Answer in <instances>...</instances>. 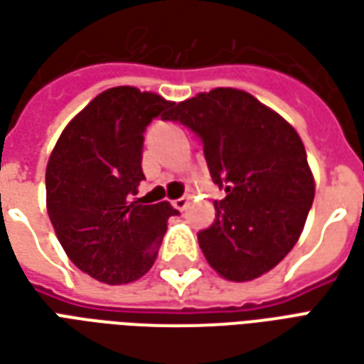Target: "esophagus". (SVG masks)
<instances>
[{
	"label": "esophagus",
	"mask_w": 364,
	"mask_h": 364,
	"mask_svg": "<svg viewBox=\"0 0 364 364\" xmlns=\"http://www.w3.org/2000/svg\"><path fill=\"white\" fill-rule=\"evenodd\" d=\"M171 205H173V208H177V210H185V208H187V205H189V197L175 198Z\"/></svg>",
	"instance_id": "esophagus-1"
}]
</instances>
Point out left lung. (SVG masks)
Wrapping results in <instances>:
<instances>
[{
  "label": "left lung",
  "instance_id": "left-lung-1",
  "mask_svg": "<svg viewBox=\"0 0 364 364\" xmlns=\"http://www.w3.org/2000/svg\"><path fill=\"white\" fill-rule=\"evenodd\" d=\"M203 142L213 181V226L200 230L206 261L228 281H252L294 247L314 200L304 144L287 120L255 97L232 87L177 103L167 119Z\"/></svg>",
  "mask_w": 364,
  "mask_h": 364
}]
</instances>
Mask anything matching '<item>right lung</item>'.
I'll list each match as a JSON object with an SVG mask.
<instances>
[{
	"label": "right lung",
	"mask_w": 364,
	"mask_h": 364,
	"mask_svg": "<svg viewBox=\"0 0 364 364\" xmlns=\"http://www.w3.org/2000/svg\"><path fill=\"white\" fill-rule=\"evenodd\" d=\"M173 103L136 87L97 95L60 134L46 167V206L60 244L83 273L122 284L148 273L175 214L132 200L142 179L144 132Z\"/></svg>",
	"instance_id": "right-lung-1"
}]
</instances>
